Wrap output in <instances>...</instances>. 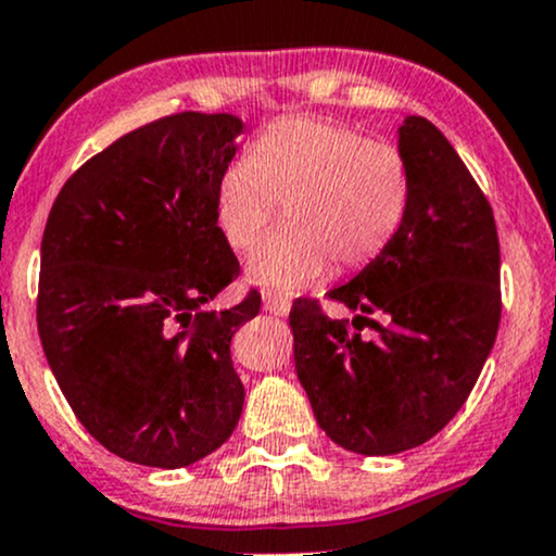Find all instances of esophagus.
Segmentation results:
<instances>
[{"mask_svg": "<svg viewBox=\"0 0 556 556\" xmlns=\"http://www.w3.org/2000/svg\"><path fill=\"white\" fill-rule=\"evenodd\" d=\"M264 311H269V314H274V316H287L290 314V300L282 295H274V292H266Z\"/></svg>", "mask_w": 556, "mask_h": 556, "instance_id": "obj_1", "label": "esophagus"}]
</instances>
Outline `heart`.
<instances>
[{
	"mask_svg": "<svg viewBox=\"0 0 556 556\" xmlns=\"http://www.w3.org/2000/svg\"><path fill=\"white\" fill-rule=\"evenodd\" d=\"M410 180L394 149L327 119H287L222 175L216 225L235 251H248L287 206L290 232L266 240L245 279L266 292L295 295L331 271L379 256L402 225Z\"/></svg>",
	"mask_w": 556,
	"mask_h": 556,
	"instance_id": "1",
	"label": "heart"
}]
</instances>
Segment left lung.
Masks as SVG:
<instances>
[{"label": "left lung", "mask_w": 556, "mask_h": 556, "mask_svg": "<svg viewBox=\"0 0 556 556\" xmlns=\"http://www.w3.org/2000/svg\"><path fill=\"white\" fill-rule=\"evenodd\" d=\"M397 151L410 180L402 225L379 256L329 290L355 311L353 327L316 300L300 298L290 311L295 371L318 426L368 457L413 450L457 416L502 316L486 195L426 117H405ZM363 326L375 337L363 338Z\"/></svg>", "instance_id": "left-lung-1"}]
</instances>
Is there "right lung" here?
Returning <instances> with one entry per match:
<instances>
[{
	"label": "right lung",
	"instance_id": "1",
	"mask_svg": "<svg viewBox=\"0 0 556 556\" xmlns=\"http://www.w3.org/2000/svg\"><path fill=\"white\" fill-rule=\"evenodd\" d=\"M245 130L182 112L138 127L65 182L41 240L38 337L56 384L99 444L175 470L212 455L242 413L229 340L261 308L201 305L238 277L216 188Z\"/></svg>",
	"mask_w": 556,
	"mask_h": 556
}]
</instances>
